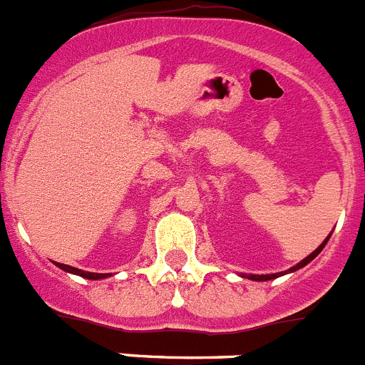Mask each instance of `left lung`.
I'll use <instances>...</instances> for the list:
<instances>
[{"label": "left lung", "mask_w": 365, "mask_h": 365, "mask_svg": "<svg viewBox=\"0 0 365 365\" xmlns=\"http://www.w3.org/2000/svg\"><path fill=\"white\" fill-rule=\"evenodd\" d=\"M329 236H331V234H329ZM329 236H328V237H326V241H324V243H322V245H321V247L317 248V250H315V252H312V254H309V255H308V257H306V259H302V261H301V263H299V264H295V267H294V268H290V270H288V272H295V270H299V268L306 267V264H308V263H309V261H313V259H315L317 255L321 254V250H322V248H324V247H326V243H328ZM288 272H281V274H270V275H254V274H252V275H250V277H248V279H252V281H270V279H275V277H279V275H282V274H288Z\"/></svg>", "instance_id": "8db88e82"}]
</instances>
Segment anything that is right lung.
<instances>
[{"label":"right lung","instance_id":"add662e5","mask_svg":"<svg viewBox=\"0 0 365 365\" xmlns=\"http://www.w3.org/2000/svg\"><path fill=\"white\" fill-rule=\"evenodd\" d=\"M56 264L61 268V270L70 272V274H75V275H81V277H84V279H104L110 275V274H93V272H83V270H79V268L68 267V264H63V263H56Z\"/></svg>","mask_w":365,"mask_h":365}]
</instances>
